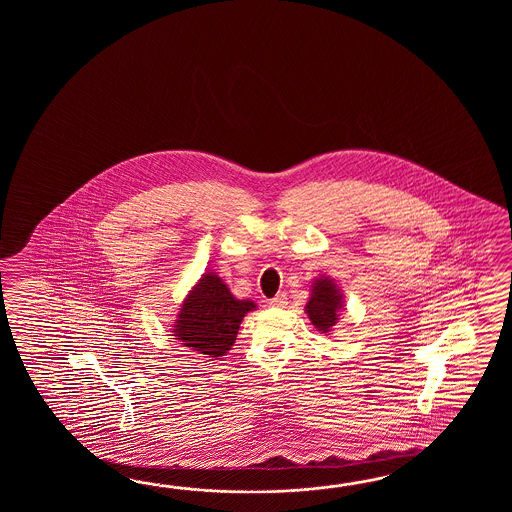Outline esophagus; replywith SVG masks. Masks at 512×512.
Masks as SVG:
<instances>
[{"instance_id": "esophagus-1", "label": "esophagus", "mask_w": 512, "mask_h": 512, "mask_svg": "<svg viewBox=\"0 0 512 512\" xmlns=\"http://www.w3.org/2000/svg\"><path fill=\"white\" fill-rule=\"evenodd\" d=\"M269 304H271L272 307H278V309H283V307H287V294H276L274 298H271V302H269Z\"/></svg>"}]
</instances>
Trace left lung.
I'll use <instances>...</instances> for the list:
<instances>
[{"instance_id":"left-lung-1","label":"left lung","mask_w":512,"mask_h":512,"mask_svg":"<svg viewBox=\"0 0 512 512\" xmlns=\"http://www.w3.org/2000/svg\"><path fill=\"white\" fill-rule=\"evenodd\" d=\"M344 307L342 302V293L337 287V283L329 276L316 278L315 283L311 285V298L305 304V313L309 316L311 324L322 331L329 333L333 327L337 326L338 313Z\"/></svg>"}]
</instances>
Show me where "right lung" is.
<instances>
[{
  "label": "right lung",
  "instance_id": "right-lung-1",
  "mask_svg": "<svg viewBox=\"0 0 512 512\" xmlns=\"http://www.w3.org/2000/svg\"><path fill=\"white\" fill-rule=\"evenodd\" d=\"M254 309L252 300L234 298L218 274L205 272L186 294L172 333L186 348L223 357L236 342L243 316Z\"/></svg>",
  "mask_w": 512,
  "mask_h": 512
}]
</instances>
